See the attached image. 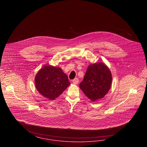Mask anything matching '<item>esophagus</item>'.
Returning a JSON list of instances; mask_svg holds the SVG:
<instances>
[{
	"label": "esophagus",
	"instance_id": "esophagus-1",
	"mask_svg": "<svg viewBox=\"0 0 147 147\" xmlns=\"http://www.w3.org/2000/svg\"><path fill=\"white\" fill-rule=\"evenodd\" d=\"M72 82H73V83L74 84H75V85H77V84L79 83V79H78V78H75L74 80H73Z\"/></svg>",
	"mask_w": 147,
	"mask_h": 147
}]
</instances>
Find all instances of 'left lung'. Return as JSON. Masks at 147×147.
<instances>
[{"mask_svg": "<svg viewBox=\"0 0 147 147\" xmlns=\"http://www.w3.org/2000/svg\"><path fill=\"white\" fill-rule=\"evenodd\" d=\"M111 71L102 62L90 65L79 85L86 96L93 102L103 98L111 87Z\"/></svg>", "mask_w": 147, "mask_h": 147, "instance_id": "8db88e82", "label": "left lung"}]
</instances>
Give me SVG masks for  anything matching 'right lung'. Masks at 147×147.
<instances>
[{
    "label": "right lung",
    "mask_w": 147,
    "mask_h": 147,
    "mask_svg": "<svg viewBox=\"0 0 147 147\" xmlns=\"http://www.w3.org/2000/svg\"><path fill=\"white\" fill-rule=\"evenodd\" d=\"M70 84L67 75L59 67L45 65L35 78L37 90L49 100L58 98Z\"/></svg>",
    "instance_id": "obj_1"
}]
</instances>
